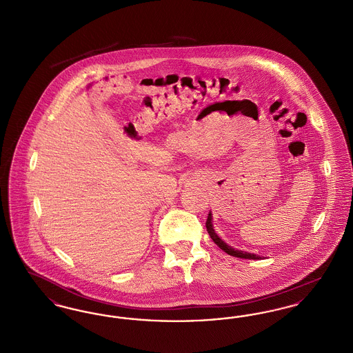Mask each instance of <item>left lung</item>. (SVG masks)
I'll return each mask as SVG.
<instances>
[{
    "instance_id": "8db88e82",
    "label": "left lung",
    "mask_w": 353,
    "mask_h": 353,
    "mask_svg": "<svg viewBox=\"0 0 353 353\" xmlns=\"http://www.w3.org/2000/svg\"><path fill=\"white\" fill-rule=\"evenodd\" d=\"M206 229H208V233L210 235V238L214 241V243L219 246V249H222L223 252L229 255H233L236 258H243V259H262V256L256 255V254H252V252H242V250H236L234 248H232L230 245H228L223 239H221L214 228H213V216H212V212H209V216L206 219Z\"/></svg>"
}]
</instances>
